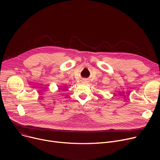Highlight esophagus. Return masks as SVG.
<instances>
[{
    "label": "esophagus",
    "mask_w": 160,
    "mask_h": 160,
    "mask_svg": "<svg viewBox=\"0 0 160 160\" xmlns=\"http://www.w3.org/2000/svg\"><path fill=\"white\" fill-rule=\"evenodd\" d=\"M86 81H87L86 80H83V82H86Z\"/></svg>",
    "instance_id": "1"
}]
</instances>
